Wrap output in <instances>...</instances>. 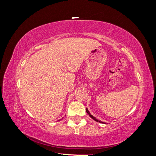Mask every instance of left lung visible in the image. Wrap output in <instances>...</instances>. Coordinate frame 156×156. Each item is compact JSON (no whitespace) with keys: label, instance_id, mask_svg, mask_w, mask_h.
Instances as JSON below:
<instances>
[{"label":"left lung","instance_id":"left-lung-1","mask_svg":"<svg viewBox=\"0 0 156 156\" xmlns=\"http://www.w3.org/2000/svg\"><path fill=\"white\" fill-rule=\"evenodd\" d=\"M86 111H87V112L88 113V114L89 115V116H90V117L92 118V119H94V120H95V121H96V122H101L100 120H97V119H95V117H94V116H92V115L90 114V112H89V111H88V109H87H87H86Z\"/></svg>","mask_w":156,"mask_h":156}]
</instances>
